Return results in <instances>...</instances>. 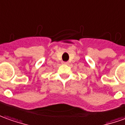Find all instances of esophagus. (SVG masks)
Returning a JSON list of instances; mask_svg holds the SVG:
<instances>
[{"label":"esophagus","mask_w":125,"mask_h":125,"mask_svg":"<svg viewBox=\"0 0 125 125\" xmlns=\"http://www.w3.org/2000/svg\"><path fill=\"white\" fill-rule=\"evenodd\" d=\"M69 62H62V64H67Z\"/></svg>","instance_id":"obj_1"}]
</instances>
